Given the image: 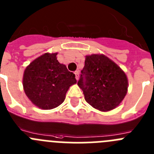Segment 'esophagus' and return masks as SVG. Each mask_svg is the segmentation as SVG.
<instances>
[{
    "instance_id": "1",
    "label": "esophagus",
    "mask_w": 154,
    "mask_h": 154,
    "mask_svg": "<svg viewBox=\"0 0 154 154\" xmlns=\"http://www.w3.org/2000/svg\"><path fill=\"white\" fill-rule=\"evenodd\" d=\"M75 75L76 80H78L79 79V72L78 71L75 72Z\"/></svg>"
}]
</instances>
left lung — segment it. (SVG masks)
Wrapping results in <instances>:
<instances>
[{
  "label": "left lung",
  "mask_w": 154,
  "mask_h": 154,
  "mask_svg": "<svg viewBox=\"0 0 154 154\" xmlns=\"http://www.w3.org/2000/svg\"><path fill=\"white\" fill-rule=\"evenodd\" d=\"M78 85L93 108L108 111L119 105L128 91V79L121 68L104 55L87 56Z\"/></svg>",
  "instance_id": "8db88e82"
}]
</instances>
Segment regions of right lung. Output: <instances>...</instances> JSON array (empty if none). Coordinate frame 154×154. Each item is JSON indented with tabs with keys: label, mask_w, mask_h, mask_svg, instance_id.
Segmentation results:
<instances>
[{
	"label": "right lung",
	"mask_w": 154,
	"mask_h": 154,
	"mask_svg": "<svg viewBox=\"0 0 154 154\" xmlns=\"http://www.w3.org/2000/svg\"><path fill=\"white\" fill-rule=\"evenodd\" d=\"M56 55H42L26 67L23 74V85L26 96L42 109L61 105L69 88L77 82L75 74L58 62Z\"/></svg>",
	"instance_id": "obj_1"
}]
</instances>
